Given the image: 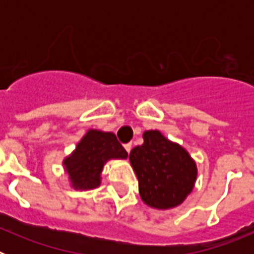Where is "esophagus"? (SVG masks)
<instances>
[{
    "label": "esophagus",
    "mask_w": 254,
    "mask_h": 254,
    "mask_svg": "<svg viewBox=\"0 0 254 254\" xmlns=\"http://www.w3.org/2000/svg\"><path fill=\"white\" fill-rule=\"evenodd\" d=\"M125 149H126V151H127V152L131 151V149H132V143H126V145H125Z\"/></svg>",
    "instance_id": "34e87169"
}]
</instances>
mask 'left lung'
Masks as SVG:
<instances>
[{
  "instance_id": "left-lung-1",
  "label": "left lung",
  "mask_w": 254,
  "mask_h": 254,
  "mask_svg": "<svg viewBox=\"0 0 254 254\" xmlns=\"http://www.w3.org/2000/svg\"><path fill=\"white\" fill-rule=\"evenodd\" d=\"M142 137V145L129 152L141 199L158 210L177 207L193 190L196 163L185 147L168 140L160 131H145Z\"/></svg>"
}]
</instances>
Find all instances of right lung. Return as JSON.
<instances>
[{
	"label": "right lung",
	"instance_id": "1",
	"mask_svg": "<svg viewBox=\"0 0 254 254\" xmlns=\"http://www.w3.org/2000/svg\"><path fill=\"white\" fill-rule=\"evenodd\" d=\"M127 156L116 134L89 129L72 154L64 159V165L75 190H93L100 186V174L108 160Z\"/></svg>",
	"mask_w": 254,
	"mask_h": 254
}]
</instances>
